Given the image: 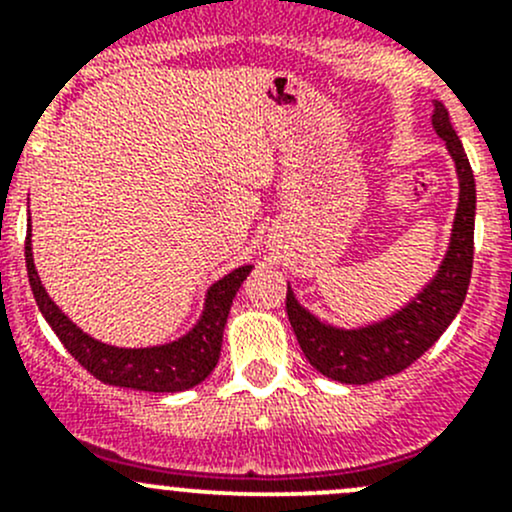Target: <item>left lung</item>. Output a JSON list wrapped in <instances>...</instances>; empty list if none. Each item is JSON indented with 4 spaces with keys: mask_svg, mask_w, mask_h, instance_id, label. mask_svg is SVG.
I'll use <instances>...</instances> for the list:
<instances>
[{
    "mask_svg": "<svg viewBox=\"0 0 512 512\" xmlns=\"http://www.w3.org/2000/svg\"><path fill=\"white\" fill-rule=\"evenodd\" d=\"M433 131L446 143L458 173V208L446 257L409 304L381 322L342 329L322 322L294 297L287 285V317L309 364L327 379L342 384H371L411 366L438 342L463 307L473 270V227H476V180L456 136L446 106L433 101Z\"/></svg>",
    "mask_w": 512,
    "mask_h": 512,
    "instance_id": "obj_1",
    "label": "left lung"
}]
</instances>
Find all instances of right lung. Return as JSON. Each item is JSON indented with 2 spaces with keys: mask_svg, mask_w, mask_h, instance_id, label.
Returning <instances> with one entry per match:
<instances>
[{
  "mask_svg": "<svg viewBox=\"0 0 512 512\" xmlns=\"http://www.w3.org/2000/svg\"><path fill=\"white\" fill-rule=\"evenodd\" d=\"M24 257H27L29 285H32L39 312L44 314V319L54 329L56 337L61 339V344L69 349V354L103 384L153 391V394H175V391L193 389L200 381L208 379L210 371L215 369L220 359L232 299H235L237 289L252 270V265H242L232 270L230 275H225L223 280L215 282L205 294L203 314H200V319L188 334L178 337L175 342L156 344V347L126 349L111 347V344H103L91 334H86L46 294L34 267L32 225H29Z\"/></svg>",
  "mask_w": 512,
  "mask_h": 512,
  "instance_id": "right-lung-1",
  "label": "right lung"
}]
</instances>
